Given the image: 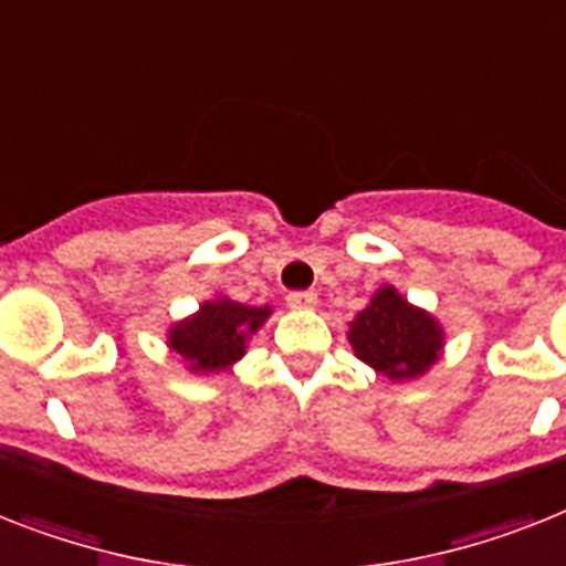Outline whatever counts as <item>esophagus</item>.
<instances>
[{"label":"esophagus","mask_w":566,"mask_h":566,"mask_svg":"<svg viewBox=\"0 0 566 566\" xmlns=\"http://www.w3.org/2000/svg\"><path fill=\"white\" fill-rule=\"evenodd\" d=\"M286 303L292 306V310H315L317 294L315 292H289Z\"/></svg>","instance_id":"1"}]
</instances>
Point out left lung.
Wrapping results in <instances>:
<instances>
[{
    "instance_id": "left-lung-1",
    "label": "left lung",
    "mask_w": 566,
    "mask_h": 566,
    "mask_svg": "<svg viewBox=\"0 0 566 566\" xmlns=\"http://www.w3.org/2000/svg\"><path fill=\"white\" fill-rule=\"evenodd\" d=\"M347 338L364 364L394 381L428 373L446 347L440 321L405 301L394 286L373 294L349 324Z\"/></svg>"
}]
</instances>
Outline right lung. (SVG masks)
I'll return each mask as SVG.
<instances>
[{
  "mask_svg": "<svg viewBox=\"0 0 566 566\" xmlns=\"http://www.w3.org/2000/svg\"><path fill=\"white\" fill-rule=\"evenodd\" d=\"M269 315V306H245L231 297H213L205 301L196 315L170 326L167 347L185 358L193 373L228 370L245 356V344Z\"/></svg>",
  "mask_w": 566,
  "mask_h": 566,
  "instance_id": "right-lung-1",
  "label": "right lung"
}]
</instances>
